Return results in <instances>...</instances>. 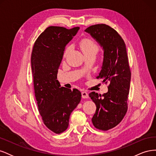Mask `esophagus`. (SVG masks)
Segmentation results:
<instances>
[{
	"label": "esophagus",
	"mask_w": 156,
	"mask_h": 156,
	"mask_svg": "<svg viewBox=\"0 0 156 156\" xmlns=\"http://www.w3.org/2000/svg\"><path fill=\"white\" fill-rule=\"evenodd\" d=\"M81 95H82V98H88V94L87 92L83 91L81 92Z\"/></svg>",
	"instance_id": "esophagus-1"
}]
</instances>
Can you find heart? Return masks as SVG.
Returning a JSON list of instances; mask_svg holds the SVG:
<instances>
[{
    "label": "heart",
    "mask_w": 156,
    "mask_h": 156,
    "mask_svg": "<svg viewBox=\"0 0 156 156\" xmlns=\"http://www.w3.org/2000/svg\"><path fill=\"white\" fill-rule=\"evenodd\" d=\"M81 47L83 53L84 52H87V51H98V45L95 43V41H93L91 39H84L82 40L81 42ZM69 49H70V47H69V48H68L66 50L64 56L66 55Z\"/></svg>",
    "instance_id": "1"
}]
</instances>
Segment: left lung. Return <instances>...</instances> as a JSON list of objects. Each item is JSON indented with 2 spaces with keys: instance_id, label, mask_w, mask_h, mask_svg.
<instances>
[{
  "instance_id": "left-lung-1",
  "label": "left lung",
  "mask_w": 156,
  "mask_h": 156,
  "mask_svg": "<svg viewBox=\"0 0 156 156\" xmlns=\"http://www.w3.org/2000/svg\"><path fill=\"white\" fill-rule=\"evenodd\" d=\"M85 32L91 35L103 50V60L98 79L109 83L108 92L89 96L96 105L92 122L96 128L107 131L116 126L123 119L127 110L130 88L131 71L126 44L114 29L105 24L88 27Z\"/></svg>"
}]
</instances>
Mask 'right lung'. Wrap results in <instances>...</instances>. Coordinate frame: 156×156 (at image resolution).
Wrapping results in <instances>:
<instances>
[{
	"label": "right lung",
	"mask_w": 156,
	"mask_h": 156,
	"mask_svg": "<svg viewBox=\"0 0 156 156\" xmlns=\"http://www.w3.org/2000/svg\"><path fill=\"white\" fill-rule=\"evenodd\" d=\"M79 27L51 26L36 40L31 55L35 97L44 124L56 134L68 128L69 116L81 100L77 89L60 87L58 69L65 48Z\"/></svg>",
	"instance_id": "obj_1"
}]
</instances>
